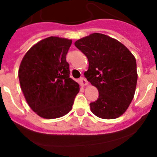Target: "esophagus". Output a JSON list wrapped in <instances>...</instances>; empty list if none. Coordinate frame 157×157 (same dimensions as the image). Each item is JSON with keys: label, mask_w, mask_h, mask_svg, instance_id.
Returning a JSON list of instances; mask_svg holds the SVG:
<instances>
[{"label": "esophagus", "mask_w": 157, "mask_h": 157, "mask_svg": "<svg viewBox=\"0 0 157 157\" xmlns=\"http://www.w3.org/2000/svg\"><path fill=\"white\" fill-rule=\"evenodd\" d=\"M80 82H81V83L82 84V86H87L88 85V82H87V80L86 79V78L84 77H82L81 78H80Z\"/></svg>", "instance_id": "34e87169"}]
</instances>
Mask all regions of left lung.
<instances>
[{
  "label": "left lung",
  "mask_w": 157,
  "mask_h": 157,
  "mask_svg": "<svg viewBox=\"0 0 157 157\" xmlns=\"http://www.w3.org/2000/svg\"><path fill=\"white\" fill-rule=\"evenodd\" d=\"M75 45L88 58L85 77L99 91V98L90 104L92 113L103 119L121 116L136 92V57L118 40L102 33L90 34Z\"/></svg>",
  "instance_id": "8db88e82"
}]
</instances>
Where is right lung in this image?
Listing matches in <instances>:
<instances>
[{
	"label": "right lung",
	"mask_w": 157,
	"mask_h": 157,
	"mask_svg": "<svg viewBox=\"0 0 157 157\" xmlns=\"http://www.w3.org/2000/svg\"><path fill=\"white\" fill-rule=\"evenodd\" d=\"M72 40L50 36L39 41L23 57L20 86L30 108L43 118H58L72 108L79 85L69 75L66 55Z\"/></svg>",
	"instance_id": "1"
}]
</instances>
